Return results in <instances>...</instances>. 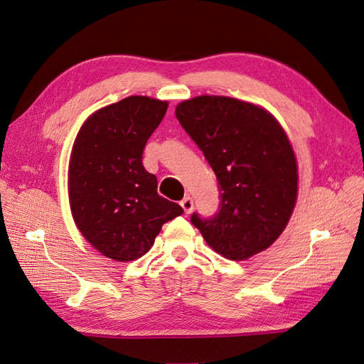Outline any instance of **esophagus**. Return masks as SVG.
I'll use <instances>...</instances> for the list:
<instances>
[{
    "instance_id": "34e87169",
    "label": "esophagus",
    "mask_w": 364,
    "mask_h": 364,
    "mask_svg": "<svg viewBox=\"0 0 364 364\" xmlns=\"http://www.w3.org/2000/svg\"><path fill=\"white\" fill-rule=\"evenodd\" d=\"M181 206L183 208V211L186 214H191L193 209H194V202H193V199H191L190 196H186V197H183V199L181 200Z\"/></svg>"
}]
</instances>
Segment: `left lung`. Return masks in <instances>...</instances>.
Segmentation results:
<instances>
[{"instance_id": "obj_1", "label": "left lung", "mask_w": 364, "mask_h": 364, "mask_svg": "<svg viewBox=\"0 0 364 364\" xmlns=\"http://www.w3.org/2000/svg\"><path fill=\"white\" fill-rule=\"evenodd\" d=\"M176 118L203 151L220 186V211L191 223L220 255L243 261L272 246L297 197V164L287 134L266 109L222 95L176 106Z\"/></svg>"}]
</instances>
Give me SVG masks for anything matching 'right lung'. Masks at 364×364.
Segmentation results:
<instances>
[{"instance_id": "add662e5", "label": "right lung", "mask_w": 364, "mask_h": 364, "mask_svg": "<svg viewBox=\"0 0 364 364\" xmlns=\"http://www.w3.org/2000/svg\"><path fill=\"white\" fill-rule=\"evenodd\" d=\"M168 103L130 95L98 109L75 136L68 194L75 226L102 255L127 262L144 255L164 223L183 214L158 194V181L142 165L147 139Z\"/></svg>"}]
</instances>
